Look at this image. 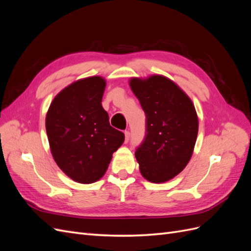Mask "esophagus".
Returning a JSON list of instances; mask_svg holds the SVG:
<instances>
[{
    "mask_svg": "<svg viewBox=\"0 0 251 251\" xmlns=\"http://www.w3.org/2000/svg\"><path fill=\"white\" fill-rule=\"evenodd\" d=\"M130 137H131L130 132L125 131V140H126V142H128V140H130Z\"/></svg>",
    "mask_w": 251,
    "mask_h": 251,
    "instance_id": "1",
    "label": "esophagus"
}]
</instances>
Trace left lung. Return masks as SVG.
<instances>
[{"mask_svg":"<svg viewBox=\"0 0 251 251\" xmlns=\"http://www.w3.org/2000/svg\"><path fill=\"white\" fill-rule=\"evenodd\" d=\"M130 87L146 113V137L135 151L142 176L162 183L184 170L198 135L194 104L176 83L162 75L132 78Z\"/></svg>","mask_w":251,"mask_h":251,"instance_id":"8db88e82","label":"left lung"}]
</instances>
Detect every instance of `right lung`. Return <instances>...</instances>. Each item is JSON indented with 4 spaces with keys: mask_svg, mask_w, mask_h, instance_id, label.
<instances>
[{
    "mask_svg": "<svg viewBox=\"0 0 251 251\" xmlns=\"http://www.w3.org/2000/svg\"><path fill=\"white\" fill-rule=\"evenodd\" d=\"M105 80L100 76L79 79L52 100L46 131L53 158L68 177L89 184L107 171L112 155L125 134L110 126L101 105Z\"/></svg>",
    "mask_w": 251,
    "mask_h": 251,
    "instance_id": "obj_1",
    "label": "right lung"
}]
</instances>
